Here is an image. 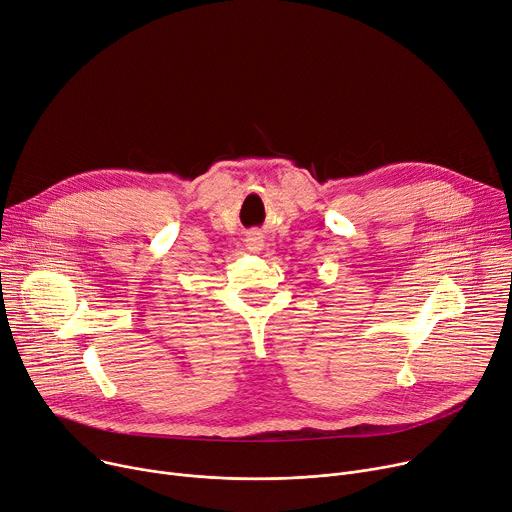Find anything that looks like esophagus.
<instances>
[{"label":"esophagus","instance_id":"obj_1","mask_svg":"<svg viewBox=\"0 0 512 512\" xmlns=\"http://www.w3.org/2000/svg\"><path fill=\"white\" fill-rule=\"evenodd\" d=\"M248 246H250V250H262V246H264V239H262V235L260 233H254V235H250L248 237Z\"/></svg>","mask_w":512,"mask_h":512}]
</instances>
